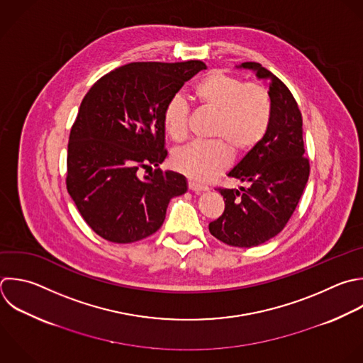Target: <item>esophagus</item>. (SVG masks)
Instances as JSON below:
<instances>
[{
    "label": "esophagus",
    "mask_w": 363,
    "mask_h": 363,
    "mask_svg": "<svg viewBox=\"0 0 363 363\" xmlns=\"http://www.w3.org/2000/svg\"><path fill=\"white\" fill-rule=\"evenodd\" d=\"M189 189H190L191 191H196V193H201V191H207V190H208V187L200 186V184H197V183H194V182H189Z\"/></svg>",
    "instance_id": "obj_1"
}]
</instances>
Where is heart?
Wrapping results in <instances>:
<instances>
[{
    "label": "heart",
    "mask_w": 363,
    "mask_h": 363,
    "mask_svg": "<svg viewBox=\"0 0 363 363\" xmlns=\"http://www.w3.org/2000/svg\"><path fill=\"white\" fill-rule=\"evenodd\" d=\"M193 95L203 109L216 113L211 136L206 143H191L172 156L173 167L190 180L204 184L223 173L237 155L252 150L267 135L272 119L268 91L257 84H245L224 71H213L199 81ZM190 109L182 95L172 96L163 109V125L173 142L187 138Z\"/></svg>",
    "instance_id": "b5f03b06"
}]
</instances>
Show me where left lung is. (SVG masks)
I'll use <instances>...</instances> for the list:
<instances>
[{
  "mask_svg": "<svg viewBox=\"0 0 363 363\" xmlns=\"http://www.w3.org/2000/svg\"><path fill=\"white\" fill-rule=\"evenodd\" d=\"M237 68L251 69L268 81L272 119L264 139L228 173L248 187L218 189L224 213L208 224L210 233L233 247H257L275 237L288 223L309 177L303 157L302 115L289 89L257 62Z\"/></svg>",
  "mask_w": 363,
  "mask_h": 363,
  "instance_id": "left-lung-1",
  "label": "left lung"
}]
</instances>
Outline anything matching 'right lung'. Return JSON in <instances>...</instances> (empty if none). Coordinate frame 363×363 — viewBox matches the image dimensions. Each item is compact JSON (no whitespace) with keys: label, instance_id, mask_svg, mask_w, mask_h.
I'll use <instances>...</instances> for the list:
<instances>
[{"label":"right lung","instance_id":"add662e5","mask_svg":"<svg viewBox=\"0 0 363 363\" xmlns=\"http://www.w3.org/2000/svg\"><path fill=\"white\" fill-rule=\"evenodd\" d=\"M206 68L201 61L132 62L85 95L69 135L67 189L102 238L128 244L152 235L169 201L187 191L183 174L159 169L167 156L163 109Z\"/></svg>","mask_w":363,"mask_h":363}]
</instances>
